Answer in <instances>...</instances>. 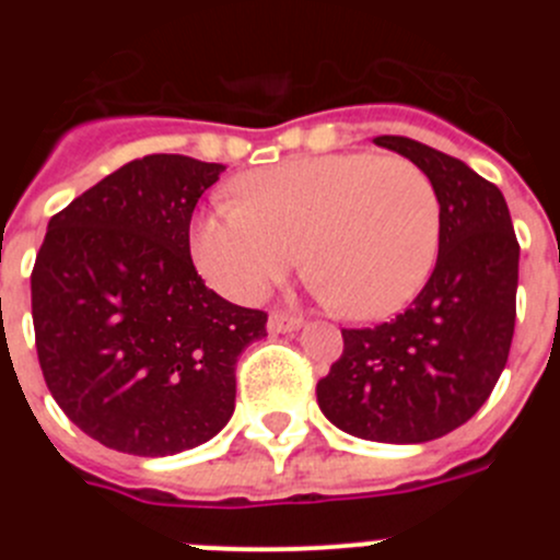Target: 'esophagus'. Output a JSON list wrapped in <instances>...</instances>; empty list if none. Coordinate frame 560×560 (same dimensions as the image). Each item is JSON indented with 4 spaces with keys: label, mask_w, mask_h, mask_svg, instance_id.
<instances>
[{
    "label": "esophagus",
    "mask_w": 560,
    "mask_h": 560,
    "mask_svg": "<svg viewBox=\"0 0 560 560\" xmlns=\"http://www.w3.org/2000/svg\"><path fill=\"white\" fill-rule=\"evenodd\" d=\"M303 325V316L298 314H287V312H273L268 319V330L270 332H292Z\"/></svg>",
    "instance_id": "1"
}]
</instances>
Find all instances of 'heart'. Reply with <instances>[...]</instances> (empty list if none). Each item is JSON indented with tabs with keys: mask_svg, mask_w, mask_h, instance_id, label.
Segmentation results:
<instances>
[{
	"mask_svg": "<svg viewBox=\"0 0 560 560\" xmlns=\"http://www.w3.org/2000/svg\"><path fill=\"white\" fill-rule=\"evenodd\" d=\"M238 206L197 222L191 252L213 287L257 301L306 270L325 301L352 319H382L425 287L442 241L433 178L406 156L371 151L303 156L246 173Z\"/></svg>",
	"mask_w": 560,
	"mask_h": 560,
	"instance_id": "obj_1",
	"label": "heart"
}]
</instances>
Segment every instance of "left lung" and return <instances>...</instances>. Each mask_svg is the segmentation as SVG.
Masks as SVG:
<instances>
[{"label": "left lung", "mask_w": 560, "mask_h": 560, "mask_svg": "<svg viewBox=\"0 0 560 560\" xmlns=\"http://www.w3.org/2000/svg\"><path fill=\"white\" fill-rule=\"evenodd\" d=\"M374 143L436 184L439 259L404 314L341 330L343 352L316 382V400L352 436L420 444L471 420L493 393L515 332L521 244L501 189L466 162L400 135Z\"/></svg>", "instance_id": "obj_1"}]
</instances>
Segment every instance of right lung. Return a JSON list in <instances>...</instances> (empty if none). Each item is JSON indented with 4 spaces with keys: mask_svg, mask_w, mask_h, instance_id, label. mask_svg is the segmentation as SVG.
<instances>
[{
    "mask_svg": "<svg viewBox=\"0 0 560 560\" xmlns=\"http://www.w3.org/2000/svg\"><path fill=\"white\" fill-rule=\"evenodd\" d=\"M224 165L132 160L54 213L32 322L45 385L86 436L140 457L217 436L235 409V363L268 314L208 290L189 254L197 200Z\"/></svg>",
    "mask_w": 560,
    "mask_h": 560,
    "instance_id": "right-lung-1",
    "label": "right lung"
}]
</instances>
